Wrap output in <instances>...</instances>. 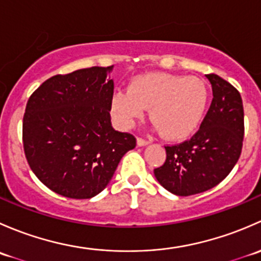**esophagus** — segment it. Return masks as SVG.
<instances>
[{"mask_svg":"<svg viewBox=\"0 0 261 261\" xmlns=\"http://www.w3.org/2000/svg\"><path fill=\"white\" fill-rule=\"evenodd\" d=\"M136 144H138V146H146L147 144H149V141L145 140V139L138 138V140H136Z\"/></svg>","mask_w":261,"mask_h":261,"instance_id":"esophagus-1","label":"esophagus"}]
</instances>
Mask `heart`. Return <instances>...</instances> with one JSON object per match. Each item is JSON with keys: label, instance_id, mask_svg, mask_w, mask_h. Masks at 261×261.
<instances>
[{"label": "heart", "instance_id": "obj_1", "mask_svg": "<svg viewBox=\"0 0 261 261\" xmlns=\"http://www.w3.org/2000/svg\"><path fill=\"white\" fill-rule=\"evenodd\" d=\"M208 105V88L196 77L145 73L136 75L128 89H117L111 115L122 127H133L145 114L168 140L189 138L201 123Z\"/></svg>", "mask_w": 261, "mask_h": 261}]
</instances>
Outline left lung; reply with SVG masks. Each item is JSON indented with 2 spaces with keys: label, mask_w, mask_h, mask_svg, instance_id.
I'll return each instance as SVG.
<instances>
[{
  "label": "left lung",
  "mask_w": 261,
  "mask_h": 261,
  "mask_svg": "<svg viewBox=\"0 0 261 261\" xmlns=\"http://www.w3.org/2000/svg\"><path fill=\"white\" fill-rule=\"evenodd\" d=\"M212 103L199 130L179 145L165 146L167 159L154 169L170 193L192 196L213 188L230 174L244 140V107L240 93L217 74H207Z\"/></svg>",
  "instance_id": "1"
}]
</instances>
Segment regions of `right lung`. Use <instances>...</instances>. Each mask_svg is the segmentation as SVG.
Here are the masks:
<instances>
[{
    "label": "right lung",
    "mask_w": 261,
    "mask_h": 261,
    "mask_svg": "<svg viewBox=\"0 0 261 261\" xmlns=\"http://www.w3.org/2000/svg\"><path fill=\"white\" fill-rule=\"evenodd\" d=\"M114 67H92L44 82L22 121L25 156L34 174L60 196L87 199L110 183L121 158L136 146L111 125Z\"/></svg>",
    "instance_id": "add662e5"
}]
</instances>
